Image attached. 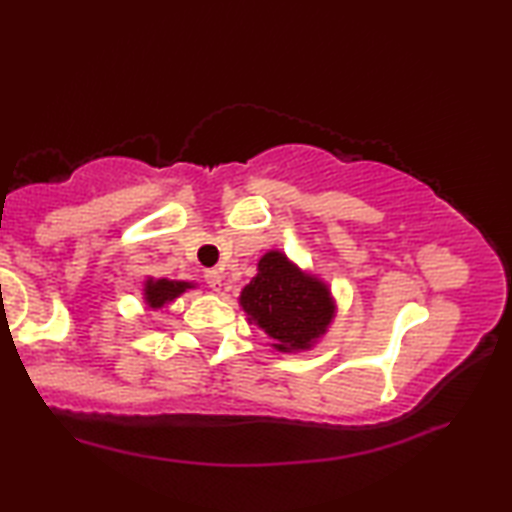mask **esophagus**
I'll return each mask as SVG.
<instances>
[{
	"label": "esophagus",
	"instance_id": "esophagus-1",
	"mask_svg": "<svg viewBox=\"0 0 512 512\" xmlns=\"http://www.w3.org/2000/svg\"><path fill=\"white\" fill-rule=\"evenodd\" d=\"M205 282L210 284L212 291H221V284H223L221 271H216V268H210V271H205Z\"/></svg>",
	"mask_w": 512,
	"mask_h": 512
}]
</instances>
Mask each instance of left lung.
I'll list each match as a JSON object with an SVG mask.
<instances>
[{"mask_svg":"<svg viewBox=\"0 0 512 512\" xmlns=\"http://www.w3.org/2000/svg\"><path fill=\"white\" fill-rule=\"evenodd\" d=\"M239 307L282 354L314 350L339 311L323 277L300 268L280 248L259 257L257 275L239 293Z\"/></svg>","mask_w":512,"mask_h":512,"instance_id":"obj_1","label":"left lung"}]
</instances>
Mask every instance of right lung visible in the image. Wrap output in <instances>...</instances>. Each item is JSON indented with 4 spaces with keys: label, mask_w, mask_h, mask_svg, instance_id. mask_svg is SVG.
Here are the masks:
<instances>
[{
    "label": "right lung",
    "mask_w": 512,
    "mask_h": 512,
    "mask_svg": "<svg viewBox=\"0 0 512 512\" xmlns=\"http://www.w3.org/2000/svg\"><path fill=\"white\" fill-rule=\"evenodd\" d=\"M198 284L192 280H169V277H144L142 282V300L149 311H158L176 302L183 293L196 289Z\"/></svg>",
    "instance_id": "add662e5"
}]
</instances>
